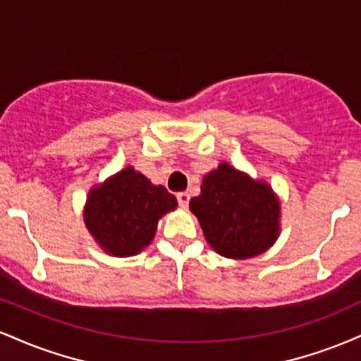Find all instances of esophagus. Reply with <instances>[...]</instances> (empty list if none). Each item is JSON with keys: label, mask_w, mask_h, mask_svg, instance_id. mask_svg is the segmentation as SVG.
<instances>
[{"label": "esophagus", "mask_w": 361, "mask_h": 361, "mask_svg": "<svg viewBox=\"0 0 361 361\" xmlns=\"http://www.w3.org/2000/svg\"><path fill=\"white\" fill-rule=\"evenodd\" d=\"M176 198H178V204H180L181 209H186V207H188V204H190V195L188 193H186V192L178 193Z\"/></svg>", "instance_id": "1"}]
</instances>
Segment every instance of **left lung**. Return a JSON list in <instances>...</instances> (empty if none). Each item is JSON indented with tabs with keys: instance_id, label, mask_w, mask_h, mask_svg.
I'll use <instances>...</instances> for the list:
<instances>
[{
	"instance_id": "obj_1",
	"label": "left lung",
	"mask_w": 361,
	"mask_h": 361,
	"mask_svg": "<svg viewBox=\"0 0 361 361\" xmlns=\"http://www.w3.org/2000/svg\"><path fill=\"white\" fill-rule=\"evenodd\" d=\"M207 243L231 259H247L270 250L280 235V198L267 181L221 163L202 180L190 200Z\"/></svg>"
}]
</instances>
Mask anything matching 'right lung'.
<instances>
[{
	"label": "right lung",
	"mask_w": 361,
	"mask_h": 361,
	"mask_svg": "<svg viewBox=\"0 0 361 361\" xmlns=\"http://www.w3.org/2000/svg\"><path fill=\"white\" fill-rule=\"evenodd\" d=\"M175 195L132 166L120 169L103 183L91 186L82 219L106 255L128 258L146 250L154 239L157 222L175 210Z\"/></svg>",
	"instance_id": "obj_1"
}]
</instances>
